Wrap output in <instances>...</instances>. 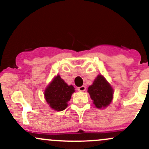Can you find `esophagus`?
Returning a JSON list of instances; mask_svg holds the SVG:
<instances>
[{"label": "esophagus", "instance_id": "34e87169", "mask_svg": "<svg viewBox=\"0 0 149 149\" xmlns=\"http://www.w3.org/2000/svg\"><path fill=\"white\" fill-rule=\"evenodd\" d=\"M86 90V87L84 86H80L78 88V91H84Z\"/></svg>", "mask_w": 149, "mask_h": 149}]
</instances>
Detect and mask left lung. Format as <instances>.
Masks as SVG:
<instances>
[{"mask_svg": "<svg viewBox=\"0 0 149 149\" xmlns=\"http://www.w3.org/2000/svg\"><path fill=\"white\" fill-rule=\"evenodd\" d=\"M88 92L95 106L98 109L106 107L113 99V88L101 75L97 76L93 85L88 87Z\"/></svg>", "mask_w": 149, "mask_h": 149, "instance_id": "obj_1", "label": "left lung"}]
</instances>
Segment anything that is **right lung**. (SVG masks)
Masks as SVG:
<instances>
[{
    "label": "right lung",
    "instance_id": "1",
    "mask_svg": "<svg viewBox=\"0 0 149 149\" xmlns=\"http://www.w3.org/2000/svg\"><path fill=\"white\" fill-rule=\"evenodd\" d=\"M75 91L73 86H68L65 81L57 76L45 91V98L47 103L56 111H63L67 107L71 95Z\"/></svg>",
    "mask_w": 149,
    "mask_h": 149
}]
</instances>
